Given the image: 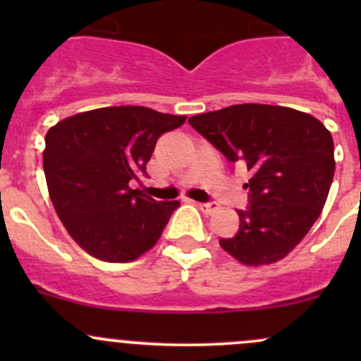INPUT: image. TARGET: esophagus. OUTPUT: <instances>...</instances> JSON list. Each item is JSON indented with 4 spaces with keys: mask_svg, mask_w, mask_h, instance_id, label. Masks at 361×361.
Wrapping results in <instances>:
<instances>
[{
    "mask_svg": "<svg viewBox=\"0 0 361 361\" xmlns=\"http://www.w3.org/2000/svg\"><path fill=\"white\" fill-rule=\"evenodd\" d=\"M199 209H202L204 213H213V211L218 209L216 202H197Z\"/></svg>",
    "mask_w": 361,
    "mask_h": 361,
    "instance_id": "esophagus-1",
    "label": "esophagus"
}]
</instances>
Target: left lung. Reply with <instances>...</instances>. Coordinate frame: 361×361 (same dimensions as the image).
<instances>
[{"label": "left lung", "instance_id": "left-lung-1", "mask_svg": "<svg viewBox=\"0 0 361 361\" xmlns=\"http://www.w3.org/2000/svg\"><path fill=\"white\" fill-rule=\"evenodd\" d=\"M231 162L251 173L239 231L220 246L245 265L281 260L325 206L336 171L334 140L309 113L271 104H234L188 118Z\"/></svg>", "mask_w": 361, "mask_h": 361}]
</instances>
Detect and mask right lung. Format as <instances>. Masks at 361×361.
I'll return each instance as SVG.
<instances>
[{
	"mask_svg": "<svg viewBox=\"0 0 361 361\" xmlns=\"http://www.w3.org/2000/svg\"><path fill=\"white\" fill-rule=\"evenodd\" d=\"M187 116L145 106H110L61 120L45 136L50 199L73 239L92 257L133 262L154 248L178 201L133 190L164 133Z\"/></svg>",
	"mask_w": 361,
	"mask_h": 361,
	"instance_id": "add662e5",
	"label": "right lung"
}]
</instances>
